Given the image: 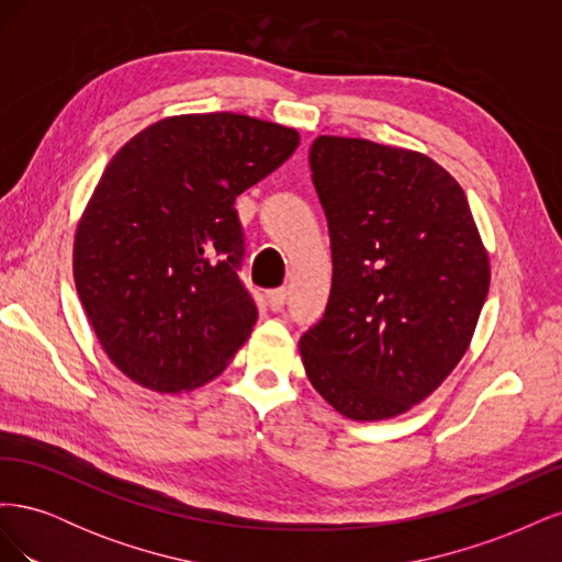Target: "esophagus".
I'll return each instance as SVG.
<instances>
[{"label":"esophagus","mask_w":562,"mask_h":562,"mask_svg":"<svg viewBox=\"0 0 562 562\" xmlns=\"http://www.w3.org/2000/svg\"><path fill=\"white\" fill-rule=\"evenodd\" d=\"M285 297H288L285 288H277V291H269V293H267L269 310H271V312H281L283 304H285Z\"/></svg>","instance_id":"1"}]
</instances>
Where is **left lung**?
I'll use <instances>...</instances> for the list:
<instances>
[{
  "instance_id": "8db88e82",
  "label": "left lung",
  "mask_w": 562,
  "mask_h": 562,
  "mask_svg": "<svg viewBox=\"0 0 562 562\" xmlns=\"http://www.w3.org/2000/svg\"><path fill=\"white\" fill-rule=\"evenodd\" d=\"M328 217L326 314L300 337L307 378L339 415L396 417L467 353L490 260L459 182L427 155L318 135L310 149Z\"/></svg>"
}]
</instances>
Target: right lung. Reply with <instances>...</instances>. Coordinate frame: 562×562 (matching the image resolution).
Returning <instances> with one entry per match:
<instances>
[{
  "instance_id": "right-lung-1",
  "label": "right lung",
  "mask_w": 562,
  "mask_h": 562,
  "mask_svg": "<svg viewBox=\"0 0 562 562\" xmlns=\"http://www.w3.org/2000/svg\"><path fill=\"white\" fill-rule=\"evenodd\" d=\"M295 128L246 114H180L116 151L75 234V283L110 361L180 394L244 347L258 307L239 279L234 201L293 155Z\"/></svg>"
}]
</instances>
